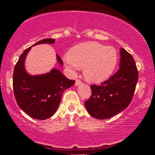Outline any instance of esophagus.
<instances>
[{
  "mask_svg": "<svg viewBox=\"0 0 155 155\" xmlns=\"http://www.w3.org/2000/svg\"><path fill=\"white\" fill-rule=\"evenodd\" d=\"M75 84H76V86H79L80 84H81V80H80V79H76Z\"/></svg>",
  "mask_w": 155,
  "mask_h": 155,
  "instance_id": "obj_1",
  "label": "esophagus"
}]
</instances>
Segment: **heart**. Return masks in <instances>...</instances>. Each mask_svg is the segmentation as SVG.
<instances>
[{"instance_id":"b5f03b06","label":"heart","mask_w":155,"mask_h":155,"mask_svg":"<svg viewBox=\"0 0 155 155\" xmlns=\"http://www.w3.org/2000/svg\"><path fill=\"white\" fill-rule=\"evenodd\" d=\"M64 60L71 68H84V74L87 81L101 83L107 80L114 71L118 54L111 46L86 42L71 48Z\"/></svg>"}]
</instances>
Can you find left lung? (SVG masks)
I'll return each mask as SVG.
<instances>
[{"mask_svg": "<svg viewBox=\"0 0 155 155\" xmlns=\"http://www.w3.org/2000/svg\"><path fill=\"white\" fill-rule=\"evenodd\" d=\"M120 69L101 85H90L92 95L85 101L88 113L97 120H106L125 109L132 101L138 79L133 56L120 49Z\"/></svg>", "mask_w": 155, "mask_h": 155, "instance_id": "8db88e82", "label": "left lung"}]
</instances>
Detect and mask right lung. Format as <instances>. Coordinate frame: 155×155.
<instances>
[{
	"label": "right lung",
	"mask_w": 155,
	"mask_h": 155,
	"mask_svg": "<svg viewBox=\"0 0 155 155\" xmlns=\"http://www.w3.org/2000/svg\"><path fill=\"white\" fill-rule=\"evenodd\" d=\"M55 39L45 38L35 43L54 44ZM31 47L23 51L15 65L13 74V90L19 107L32 118L47 120L54 115L59 106L63 92L74 84L57 69L43 75L31 76L25 69V59ZM57 59L60 65L63 61L59 55Z\"/></svg>",
	"instance_id": "right-lung-1"
}]
</instances>
